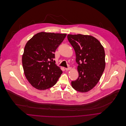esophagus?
Returning <instances> with one entry per match:
<instances>
[{"label": "esophagus", "mask_w": 126, "mask_h": 126, "mask_svg": "<svg viewBox=\"0 0 126 126\" xmlns=\"http://www.w3.org/2000/svg\"><path fill=\"white\" fill-rule=\"evenodd\" d=\"M70 67H68V68H65V70L66 71H68V70H70Z\"/></svg>", "instance_id": "34e87169"}]
</instances>
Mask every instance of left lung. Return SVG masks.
I'll return each mask as SVG.
<instances>
[{"label":"left lung","instance_id":"obj_1","mask_svg":"<svg viewBox=\"0 0 126 126\" xmlns=\"http://www.w3.org/2000/svg\"><path fill=\"white\" fill-rule=\"evenodd\" d=\"M67 39L75 50L79 64V78L71 82L72 87L78 92H87L97 84L105 69L104 47L91 35L68 34Z\"/></svg>","mask_w":126,"mask_h":126}]
</instances>
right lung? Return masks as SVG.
Here are the masks:
<instances>
[{"label": "right lung", "mask_w": 126, "mask_h": 126, "mask_svg": "<svg viewBox=\"0 0 126 126\" xmlns=\"http://www.w3.org/2000/svg\"><path fill=\"white\" fill-rule=\"evenodd\" d=\"M66 34L41 32L27 43L22 56L24 74L30 83L38 90L53 86L62 74L55 64V52Z\"/></svg>", "instance_id": "obj_1"}]
</instances>
